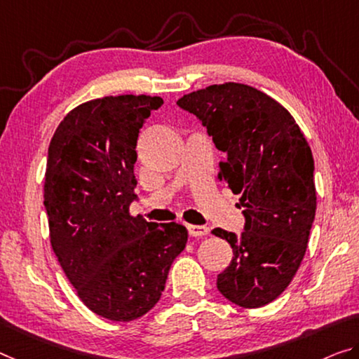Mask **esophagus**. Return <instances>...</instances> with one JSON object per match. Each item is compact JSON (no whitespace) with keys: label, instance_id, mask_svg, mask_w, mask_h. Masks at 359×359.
Listing matches in <instances>:
<instances>
[{"label":"esophagus","instance_id":"34e87169","mask_svg":"<svg viewBox=\"0 0 359 359\" xmlns=\"http://www.w3.org/2000/svg\"><path fill=\"white\" fill-rule=\"evenodd\" d=\"M187 233L191 237H202L210 233L207 226H197V224H187Z\"/></svg>","mask_w":359,"mask_h":359}]
</instances>
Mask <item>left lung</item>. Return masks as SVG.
<instances>
[{"instance_id": "obj_1", "label": "left lung", "mask_w": 359, "mask_h": 359, "mask_svg": "<svg viewBox=\"0 0 359 359\" xmlns=\"http://www.w3.org/2000/svg\"><path fill=\"white\" fill-rule=\"evenodd\" d=\"M178 106L226 152L218 176L244 208L239 236L212 231L233 249L217 287L239 306L268 305L287 289L306 252L316 213L311 149L289 110L249 85H210L180 97Z\"/></svg>"}]
</instances>
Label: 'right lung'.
<instances>
[{"instance_id":"1","label":"right lung","mask_w":359,"mask_h":359,"mask_svg":"<svg viewBox=\"0 0 359 359\" xmlns=\"http://www.w3.org/2000/svg\"><path fill=\"white\" fill-rule=\"evenodd\" d=\"M163 99L120 95L80 104L48 149L49 239L80 300L110 321H133L161 300L170 266L184 250L178 223L130 215L140 128Z\"/></svg>"}]
</instances>
